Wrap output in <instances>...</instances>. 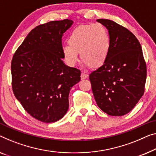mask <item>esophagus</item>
Segmentation results:
<instances>
[{"mask_svg": "<svg viewBox=\"0 0 156 156\" xmlns=\"http://www.w3.org/2000/svg\"><path fill=\"white\" fill-rule=\"evenodd\" d=\"M88 77V74L87 73H85V72H82L81 73V75H80V78L81 79H85Z\"/></svg>", "mask_w": 156, "mask_h": 156, "instance_id": "34e87169", "label": "esophagus"}]
</instances>
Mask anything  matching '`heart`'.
<instances>
[{"label": "heart", "mask_w": 156, "mask_h": 156, "mask_svg": "<svg viewBox=\"0 0 156 156\" xmlns=\"http://www.w3.org/2000/svg\"><path fill=\"white\" fill-rule=\"evenodd\" d=\"M69 44L62 46V54L69 66L79 59L78 52L86 66H101L107 59L111 40L106 28L101 24L81 25L71 32Z\"/></svg>", "instance_id": "obj_1"}]
</instances>
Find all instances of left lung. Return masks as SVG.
Here are the masks:
<instances>
[{
    "instance_id": "obj_1",
    "label": "left lung",
    "mask_w": 156,
    "mask_h": 156,
    "mask_svg": "<svg viewBox=\"0 0 156 156\" xmlns=\"http://www.w3.org/2000/svg\"><path fill=\"white\" fill-rule=\"evenodd\" d=\"M108 30L111 47L105 63L90 74L97 106L113 116L132 111L143 96L146 65L136 36L110 20H97Z\"/></svg>"
}]
</instances>
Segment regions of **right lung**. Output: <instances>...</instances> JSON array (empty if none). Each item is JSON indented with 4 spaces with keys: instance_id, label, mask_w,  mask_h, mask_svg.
I'll return each instance as SVG.
<instances>
[{
    "instance_id": "obj_1",
    "label": "right lung",
    "mask_w": 156,
    "mask_h": 156,
    "mask_svg": "<svg viewBox=\"0 0 156 156\" xmlns=\"http://www.w3.org/2000/svg\"><path fill=\"white\" fill-rule=\"evenodd\" d=\"M71 20L51 21L31 30L11 62L13 93L24 110L43 122L61 119L69 109V94L80 80L79 69L62 59V35Z\"/></svg>"
}]
</instances>
